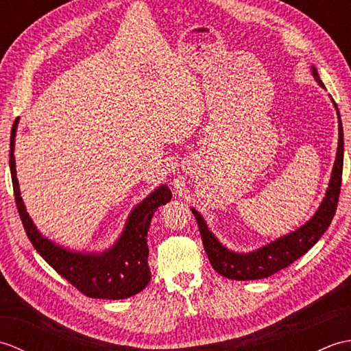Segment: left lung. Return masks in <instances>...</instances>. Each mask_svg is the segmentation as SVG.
I'll list each match as a JSON object with an SVG mask.
<instances>
[{
  "label": "left lung",
  "instance_id": "8db88e82",
  "mask_svg": "<svg viewBox=\"0 0 351 351\" xmlns=\"http://www.w3.org/2000/svg\"><path fill=\"white\" fill-rule=\"evenodd\" d=\"M311 72L319 87L326 88L323 81L319 80L315 66H311ZM330 99L338 114L337 156H335L329 187L326 190L322 204H319L315 214L304 225L297 228L293 232L276 238V240L267 243L259 249L252 252H235L220 243L219 238L208 228L204 215L196 208H191V213L195 214L197 221L200 235H202L208 259H210L213 268L219 274L234 280H255L268 278V276L278 273L282 268L293 264L295 259L303 256L329 228L338 206L342 162H344V132H342L341 114L333 98Z\"/></svg>",
  "mask_w": 351,
  "mask_h": 351
}]
</instances>
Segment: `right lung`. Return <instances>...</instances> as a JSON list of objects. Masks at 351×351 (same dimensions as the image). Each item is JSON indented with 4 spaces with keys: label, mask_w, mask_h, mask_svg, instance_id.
Returning a JSON list of instances; mask_svg holds the SVG:
<instances>
[{
    "label": "right lung",
    "mask_w": 351,
    "mask_h": 351,
    "mask_svg": "<svg viewBox=\"0 0 351 351\" xmlns=\"http://www.w3.org/2000/svg\"><path fill=\"white\" fill-rule=\"evenodd\" d=\"M18 123L19 119L14 121L10 136V173L22 225L34 249L62 278L92 299L121 300L145 289L151 280V270L147 264L149 225L158 206L170 202V189L166 184H161L134 206L126 219L122 234L108 249L102 252H81L64 247L49 240L37 229L21 197L14 161V137Z\"/></svg>",
    "instance_id": "obj_1"
}]
</instances>
